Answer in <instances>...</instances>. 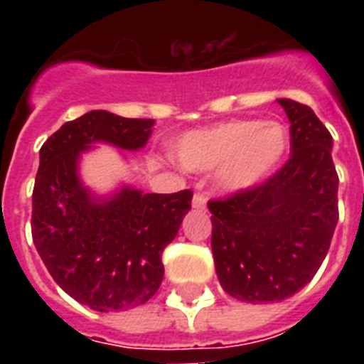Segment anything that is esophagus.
Listing matches in <instances>:
<instances>
[{
    "label": "esophagus",
    "instance_id": "34e87169",
    "mask_svg": "<svg viewBox=\"0 0 364 364\" xmlns=\"http://www.w3.org/2000/svg\"><path fill=\"white\" fill-rule=\"evenodd\" d=\"M193 208L194 210H205V196L204 194L196 193L193 196Z\"/></svg>",
    "mask_w": 364,
    "mask_h": 364
}]
</instances>
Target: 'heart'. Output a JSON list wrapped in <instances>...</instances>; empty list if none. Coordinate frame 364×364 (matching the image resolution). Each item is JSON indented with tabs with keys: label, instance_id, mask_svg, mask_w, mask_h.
Segmentation results:
<instances>
[{
	"label": "heart",
	"instance_id": "obj_1",
	"mask_svg": "<svg viewBox=\"0 0 364 364\" xmlns=\"http://www.w3.org/2000/svg\"><path fill=\"white\" fill-rule=\"evenodd\" d=\"M287 151V128L262 119H236L194 130L176 145V156L185 170L217 168L215 183L223 193L257 187L276 171Z\"/></svg>",
	"mask_w": 364,
	"mask_h": 364
}]
</instances>
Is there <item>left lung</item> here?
I'll use <instances>...</instances> for the list:
<instances>
[{
    "label": "left lung",
    "mask_w": 364,
    "mask_h": 364,
    "mask_svg": "<svg viewBox=\"0 0 364 364\" xmlns=\"http://www.w3.org/2000/svg\"><path fill=\"white\" fill-rule=\"evenodd\" d=\"M277 104L291 122L287 162L257 187L208 204L221 287L251 304L279 302L310 283L338 223L331 132L308 105Z\"/></svg>",
    "instance_id": "1"
}]
</instances>
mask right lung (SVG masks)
<instances>
[{"label":"right lung","mask_w":364,"mask_h":364,"mask_svg":"<svg viewBox=\"0 0 364 364\" xmlns=\"http://www.w3.org/2000/svg\"><path fill=\"white\" fill-rule=\"evenodd\" d=\"M153 119L88 111L54 132L39 151L31 196V238L65 293L96 311L130 310L159 291L162 251L191 210V191L143 194L122 187L96 198L81 183L79 159L92 143L137 151Z\"/></svg>","instance_id":"1"}]
</instances>
